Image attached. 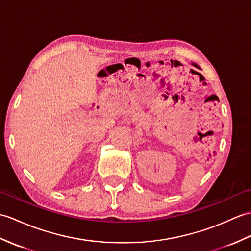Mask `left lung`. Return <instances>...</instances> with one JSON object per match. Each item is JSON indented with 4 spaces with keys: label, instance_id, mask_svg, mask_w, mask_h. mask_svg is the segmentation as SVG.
<instances>
[{
    "label": "left lung",
    "instance_id": "8db88e82",
    "mask_svg": "<svg viewBox=\"0 0 251 251\" xmlns=\"http://www.w3.org/2000/svg\"><path fill=\"white\" fill-rule=\"evenodd\" d=\"M195 66H197V65H196V64H195ZM197 67H198V66H197Z\"/></svg>",
    "mask_w": 251,
    "mask_h": 251
}]
</instances>
